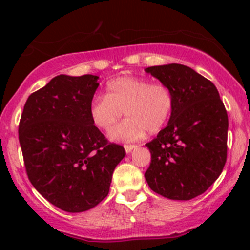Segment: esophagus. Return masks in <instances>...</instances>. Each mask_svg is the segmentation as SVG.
Here are the masks:
<instances>
[{
    "mask_svg": "<svg viewBox=\"0 0 250 250\" xmlns=\"http://www.w3.org/2000/svg\"><path fill=\"white\" fill-rule=\"evenodd\" d=\"M135 147H137V145H129V144H125V152H127V153H129L130 151L134 150Z\"/></svg>",
    "mask_w": 250,
    "mask_h": 250,
    "instance_id": "1",
    "label": "esophagus"
}]
</instances>
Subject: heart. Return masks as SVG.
<instances>
[{
    "instance_id": "heart-1",
    "label": "heart",
    "mask_w": 250,
    "mask_h": 250,
    "mask_svg": "<svg viewBox=\"0 0 250 250\" xmlns=\"http://www.w3.org/2000/svg\"><path fill=\"white\" fill-rule=\"evenodd\" d=\"M174 110L172 89L165 83H151L146 78L117 77L106 84V95H97L89 105L93 125L109 130L125 111L129 118L113 128L111 139L139 140L147 133H157L169 121Z\"/></svg>"
}]
</instances>
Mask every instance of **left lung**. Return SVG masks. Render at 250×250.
<instances>
[{
  "instance_id": "obj_1",
  "label": "left lung",
  "mask_w": 250,
  "mask_h": 250,
  "mask_svg": "<svg viewBox=\"0 0 250 250\" xmlns=\"http://www.w3.org/2000/svg\"><path fill=\"white\" fill-rule=\"evenodd\" d=\"M145 71L167 84L174 95L167 127L146 144L151 163L145 179L163 197L192 200L223 172L228 157V112L215 85L191 67L168 64Z\"/></svg>"
}]
</instances>
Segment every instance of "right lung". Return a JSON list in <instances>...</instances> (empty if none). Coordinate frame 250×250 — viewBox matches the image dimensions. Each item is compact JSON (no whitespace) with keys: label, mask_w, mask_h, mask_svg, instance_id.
Here are the masks:
<instances>
[{"label":"right lung","mask_w":250,"mask_h":250,"mask_svg":"<svg viewBox=\"0 0 250 250\" xmlns=\"http://www.w3.org/2000/svg\"><path fill=\"white\" fill-rule=\"evenodd\" d=\"M98 78H52L27 98L20 117L18 133L30 183L69 213L88 210L106 197L113 170L125 155L90 120Z\"/></svg>","instance_id":"right-lung-1"}]
</instances>
